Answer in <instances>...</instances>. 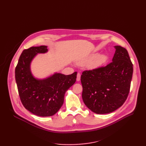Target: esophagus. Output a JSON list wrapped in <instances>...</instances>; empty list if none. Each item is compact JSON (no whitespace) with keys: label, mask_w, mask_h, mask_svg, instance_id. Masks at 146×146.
<instances>
[{"label":"esophagus","mask_w":146,"mask_h":146,"mask_svg":"<svg viewBox=\"0 0 146 146\" xmlns=\"http://www.w3.org/2000/svg\"><path fill=\"white\" fill-rule=\"evenodd\" d=\"M77 80L78 82L80 80V74L78 73L77 75Z\"/></svg>","instance_id":"esophagus-1"}]
</instances>
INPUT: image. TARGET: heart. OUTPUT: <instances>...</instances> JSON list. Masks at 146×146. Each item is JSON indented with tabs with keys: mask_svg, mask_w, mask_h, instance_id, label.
I'll return each mask as SVG.
<instances>
[{
	"mask_svg": "<svg viewBox=\"0 0 146 146\" xmlns=\"http://www.w3.org/2000/svg\"><path fill=\"white\" fill-rule=\"evenodd\" d=\"M107 56L105 55H99L98 54H93L84 60L80 61L82 64H89V67L91 69H94L103 65L107 61Z\"/></svg>",
	"mask_w": 146,
	"mask_h": 146,
	"instance_id": "1",
	"label": "heart"
}]
</instances>
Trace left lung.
<instances>
[{"label": "left lung", "instance_id": "8db88e82", "mask_svg": "<svg viewBox=\"0 0 146 146\" xmlns=\"http://www.w3.org/2000/svg\"><path fill=\"white\" fill-rule=\"evenodd\" d=\"M111 63L82 72V99L84 104L97 114L111 113L125 102L130 92L133 64L126 48L114 46Z\"/></svg>", "mask_w": 146, "mask_h": 146}]
</instances>
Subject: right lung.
Wrapping results in <instances>:
<instances>
[{"label": "right lung", "instance_id": "add662e5", "mask_svg": "<svg viewBox=\"0 0 146 146\" xmlns=\"http://www.w3.org/2000/svg\"><path fill=\"white\" fill-rule=\"evenodd\" d=\"M47 52V46L31 47L22 53L15 69V78L21 101L35 115L51 116L63 104L64 94L76 81L77 72L65 75L56 73L43 80L33 77L30 63L38 53Z\"/></svg>", "mask_w": 146, "mask_h": 146}]
</instances>
